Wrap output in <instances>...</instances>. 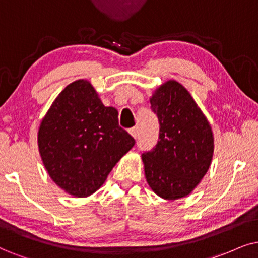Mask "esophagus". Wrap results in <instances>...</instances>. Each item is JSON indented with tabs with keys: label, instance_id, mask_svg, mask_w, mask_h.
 Returning a JSON list of instances; mask_svg holds the SVG:
<instances>
[{
	"label": "esophagus",
	"instance_id": "34e87169",
	"mask_svg": "<svg viewBox=\"0 0 258 258\" xmlns=\"http://www.w3.org/2000/svg\"><path fill=\"white\" fill-rule=\"evenodd\" d=\"M130 133H131L135 139L138 138V127H132V128H130Z\"/></svg>",
	"mask_w": 258,
	"mask_h": 258
}]
</instances>
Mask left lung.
<instances>
[{
    "instance_id": "1",
    "label": "left lung",
    "mask_w": 258,
    "mask_h": 258,
    "mask_svg": "<svg viewBox=\"0 0 258 258\" xmlns=\"http://www.w3.org/2000/svg\"><path fill=\"white\" fill-rule=\"evenodd\" d=\"M151 110L157 115V144L143 152L146 181L167 200L187 197L210 168L213 133L206 116L188 90L168 81L155 91Z\"/></svg>"
}]
</instances>
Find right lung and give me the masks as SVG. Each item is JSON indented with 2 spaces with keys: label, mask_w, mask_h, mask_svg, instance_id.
Wrapping results in <instances>:
<instances>
[{
  "label": "right lung",
  "mask_w": 258,
  "mask_h": 258,
  "mask_svg": "<svg viewBox=\"0 0 258 258\" xmlns=\"http://www.w3.org/2000/svg\"><path fill=\"white\" fill-rule=\"evenodd\" d=\"M136 140L120 127L118 110L101 102L84 80L61 91L38 132L42 163L50 177L74 197L95 193Z\"/></svg>",
  "instance_id": "obj_1"
}]
</instances>
